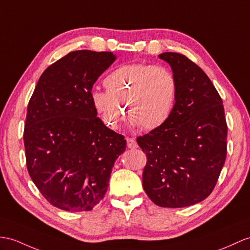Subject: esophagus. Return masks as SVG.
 <instances>
[{"label":"esophagus","mask_w":250,"mask_h":250,"mask_svg":"<svg viewBox=\"0 0 250 250\" xmlns=\"http://www.w3.org/2000/svg\"><path fill=\"white\" fill-rule=\"evenodd\" d=\"M126 142H127V147L128 148H137L138 147V144H137V141L135 138H127Z\"/></svg>","instance_id":"34e87169"}]
</instances>
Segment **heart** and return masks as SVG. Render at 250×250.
Instances as JSON below:
<instances>
[{
  "mask_svg": "<svg viewBox=\"0 0 250 250\" xmlns=\"http://www.w3.org/2000/svg\"><path fill=\"white\" fill-rule=\"evenodd\" d=\"M106 91L91 94L93 106L104 123L117 129L125 107L131 124L154 130L168 120L177 97V81L166 66L130 63L119 66L104 79Z\"/></svg>",
  "mask_w": 250,
  "mask_h": 250,
  "instance_id": "obj_1",
  "label": "heart"
}]
</instances>
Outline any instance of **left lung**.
<instances>
[{
    "label": "left lung",
    "instance_id": "obj_1",
    "mask_svg": "<svg viewBox=\"0 0 250 250\" xmlns=\"http://www.w3.org/2000/svg\"><path fill=\"white\" fill-rule=\"evenodd\" d=\"M177 97L161 127L137 138L146 154L142 182L154 204L182 208L203 202L214 188L227 155L223 101L206 73L185 55L167 52Z\"/></svg>",
    "mask_w": 250,
    "mask_h": 250
}]
</instances>
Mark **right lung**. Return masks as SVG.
Segmentation results:
<instances>
[{
	"label": "right lung",
	"mask_w": 250,
	"mask_h": 250,
	"mask_svg": "<svg viewBox=\"0 0 250 250\" xmlns=\"http://www.w3.org/2000/svg\"><path fill=\"white\" fill-rule=\"evenodd\" d=\"M117 59L111 52H71L42 73L24 127L26 167L48 203L90 211L104 198L124 136L105 126L93 106L92 87Z\"/></svg>",
	"instance_id": "1"
}]
</instances>
